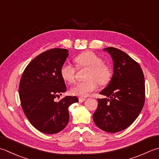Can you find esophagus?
Here are the masks:
<instances>
[{"mask_svg": "<svg viewBox=\"0 0 159 159\" xmlns=\"http://www.w3.org/2000/svg\"><path fill=\"white\" fill-rule=\"evenodd\" d=\"M79 101L80 102H83L85 101V98H79Z\"/></svg>", "mask_w": 159, "mask_h": 159, "instance_id": "esophagus-1", "label": "esophagus"}]
</instances>
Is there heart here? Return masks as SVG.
Instances as JSON below:
<instances>
[{"instance_id":"1","label":"heart","mask_w":159,"mask_h":159,"mask_svg":"<svg viewBox=\"0 0 159 159\" xmlns=\"http://www.w3.org/2000/svg\"><path fill=\"white\" fill-rule=\"evenodd\" d=\"M79 68L88 67L85 81L79 83L71 88V94L80 97H86L96 90L98 82L100 85H106L110 81L112 72L110 67L102 63L101 57L95 53L88 51L83 52L74 59ZM77 68L69 63H65L61 67V76L65 82L73 83L76 79Z\"/></svg>"}]
</instances>
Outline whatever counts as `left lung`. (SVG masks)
I'll return each mask as SVG.
<instances>
[{"label":"left lung","instance_id":"left-lung-1","mask_svg":"<svg viewBox=\"0 0 159 159\" xmlns=\"http://www.w3.org/2000/svg\"><path fill=\"white\" fill-rule=\"evenodd\" d=\"M104 51L112 58L114 74L99 93L107 98H98L93 119L98 128L115 133L128 127L141 113L145 103V79L139 64L126 53L111 47Z\"/></svg>","mask_w":159,"mask_h":159}]
</instances>
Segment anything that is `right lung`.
Instances as JSON below:
<instances>
[{"label": "right lung", "instance_id": "obj_1", "mask_svg": "<svg viewBox=\"0 0 159 159\" xmlns=\"http://www.w3.org/2000/svg\"><path fill=\"white\" fill-rule=\"evenodd\" d=\"M68 55L67 49L61 48L43 52L27 65L20 79L22 109L30 123L43 133L63 130L69 121V107L79 102L76 96H70L56 101L67 90L60 70Z\"/></svg>", "mask_w": 159, "mask_h": 159}]
</instances>
